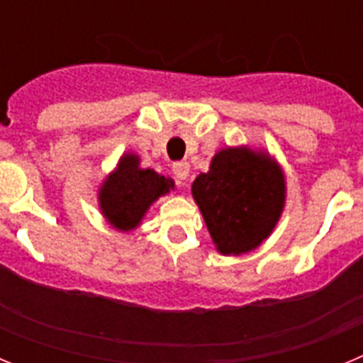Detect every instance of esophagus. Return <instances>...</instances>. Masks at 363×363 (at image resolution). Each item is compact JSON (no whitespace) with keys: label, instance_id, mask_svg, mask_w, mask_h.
<instances>
[{"label":"esophagus","instance_id":"esophagus-1","mask_svg":"<svg viewBox=\"0 0 363 363\" xmlns=\"http://www.w3.org/2000/svg\"><path fill=\"white\" fill-rule=\"evenodd\" d=\"M189 171H191V165L189 162H174L172 163V174L178 179H187Z\"/></svg>","mask_w":363,"mask_h":363}]
</instances>
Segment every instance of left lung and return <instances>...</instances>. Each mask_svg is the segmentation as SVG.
<instances>
[{"mask_svg": "<svg viewBox=\"0 0 363 363\" xmlns=\"http://www.w3.org/2000/svg\"><path fill=\"white\" fill-rule=\"evenodd\" d=\"M285 194L280 163L247 145L218 150L209 171L192 182V198L223 256L247 255L262 245L284 213Z\"/></svg>", "mask_w": 363, "mask_h": 363, "instance_id": "left-lung-1", "label": "left lung"}]
</instances>
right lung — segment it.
I'll use <instances>...</instances> for the list:
<instances>
[{
	"label": "right lung",
	"instance_id": "add662e5",
	"mask_svg": "<svg viewBox=\"0 0 363 363\" xmlns=\"http://www.w3.org/2000/svg\"><path fill=\"white\" fill-rule=\"evenodd\" d=\"M174 191V182L154 169H142L140 156L125 152L98 191L99 211L111 227L129 233L140 227L150 205Z\"/></svg>",
	"mask_w": 363,
	"mask_h": 363
}]
</instances>
